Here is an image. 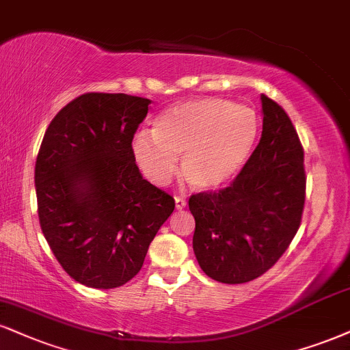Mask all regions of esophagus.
<instances>
[{"instance_id": "obj_1", "label": "esophagus", "mask_w": 350, "mask_h": 350, "mask_svg": "<svg viewBox=\"0 0 350 350\" xmlns=\"http://www.w3.org/2000/svg\"><path fill=\"white\" fill-rule=\"evenodd\" d=\"M176 208L178 210H183V208H186V205H187V202H186V199H184V197H176Z\"/></svg>"}]
</instances>
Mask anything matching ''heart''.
<instances>
[{
    "label": "heart",
    "mask_w": 350,
    "mask_h": 350,
    "mask_svg": "<svg viewBox=\"0 0 350 350\" xmlns=\"http://www.w3.org/2000/svg\"><path fill=\"white\" fill-rule=\"evenodd\" d=\"M259 135L252 109L220 98L186 100L166 109L153 133L142 130L132 154L151 183H170L180 158V178L192 189L210 191L237 176L250 159Z\"/></svg>",
    "instance_id": "heart-1"
}]
</instances>
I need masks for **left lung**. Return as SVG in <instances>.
<instances>
[{"label": "left lung", "mask_w": 350, "mask_h": 350, "mask_svg": "<svg viewBox=\"0 0 350 350\" xmlns=\"http://www.w3.org/2000/svg\"><path fill=\"white\" fill-rule=\"evenodd\" d=\"M262 99V135L239 174L220 191L192 193L193 252L202 271L223 284L267 272L300 228L306 196L303 146L282 106Z\"/></svg>", "instance_id": "obj_1"}]
</instances>
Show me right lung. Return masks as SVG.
Here are the masks:
<instances>
[{"mask_svg": "<svg viewBox=\"0 0 350 350\" xmlns=\"http://www.w3.org/2000/svg\"><path fill=\"white\" fill-rule=\"evenodd\" d=\"M151 100L86 92L66 104L36 161L37 212L50 250L71 279L116 288L143 266L174 199L143 179L132 140Z\"/></svg>", "mask_w": 350, "mask_h": 350, "instance_id": "obj_1", "label": "right lung"}]
</instances>
